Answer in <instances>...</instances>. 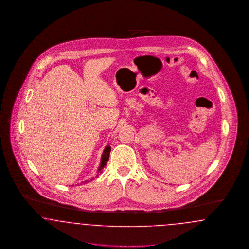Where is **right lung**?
<instances>
[{
    "label": "right lung",
    "instance_id": "add662e5",
    "mask_svg": "<svg viewBox=\"0 0 249 249\" xmlns=\"http://www.w3.org/2000/svg\"><path fill=\"white\" fill-rule=\"evenodd\" d=\"M110 151H111V146H110L109 144H107V146H106V148H105V150H104V152H103L102 158H101V163H100L99 169H98V175H97V177L99 176V174L102 173V170L104 169V167H106V165H107V161H108V160H109ZM93 179H94V178H92V179H90V181H92ZM86 182H89V181L86 180L85 182H83L84 184H85ZM80 185H82V184H80Z\"/></svg>",
    "mask_w": 249,
    "mask_h": 249
}]
</instances>
